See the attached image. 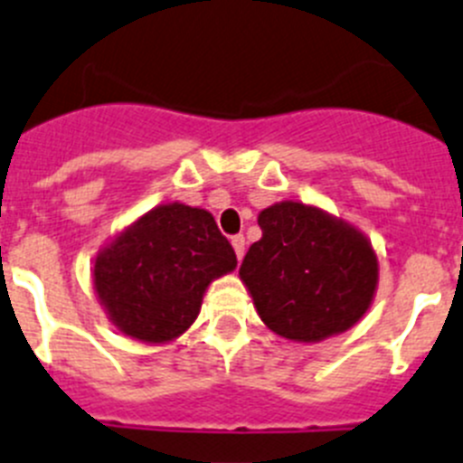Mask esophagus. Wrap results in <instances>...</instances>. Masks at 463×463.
Instances as JSON below:
<instances>
[{"label": "esophagus", "instance_id": "obj_1", "mask_svg": "<svg viewBox=\"0 0 463 463\" xmlns=\"http://www.w3.org/2000/svg\"><path fill=\"white\" fill-rule=\"evenodd\" d=\"M232 245H234V252H236V257H239V259H243V254H245V236H243V234H236V236H232Z\"/></svg>", "mask_w": 463, "mask_h": 463}]
</instances>
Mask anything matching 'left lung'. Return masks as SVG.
Segmentation results:
<instances>
[{"label":"left lung","mask_w":463,"mask_h":463,"mask_svg":"<svg viewBox=\"0 0 463 463\" xmlns=\"http://www.w3.org/2000/svg\"><path fill=\"white\" fill-rule=\"evenodd\" d=\"M241 279L257 314L279 336L316 343L359 323L377 288V254L359 229L302 202L259 213Z\"/></svg>","instance_id":"1"}]
</instances>
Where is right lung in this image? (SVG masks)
Listing matches in <instances>:
<instances>
[{
  "label": "right lung",
  "instance_id": "1",
  "mask_svg": "<svg viewBox=\"0 0 463 463\" xmlns=\"http://www.w3.org/2000/svg\"><path fill=\"white\" fill-rule=\"evenodd\" d=\"M234 268V248L213 215L173 202L147 211L97 254L92 284L125 336L168 343L195 323L211 281Z\"/></svg>",
  "mask_w": 463,
  "mask_h": 463
}]
</instances>
